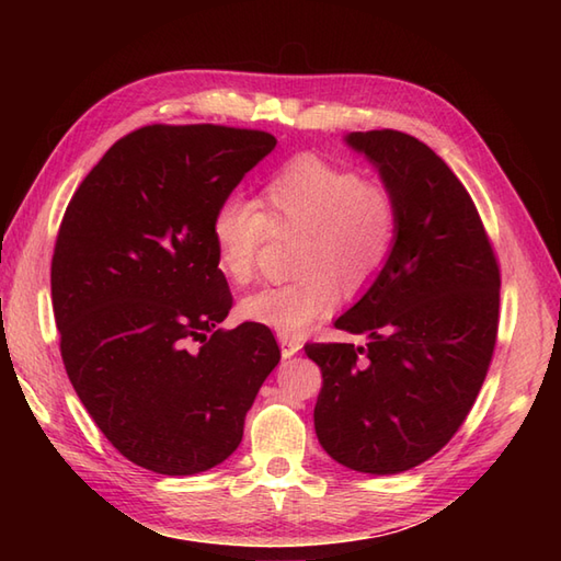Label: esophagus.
<instances>
[{
	"mask_svg": "<svg viewBox=\"0 0 561 561\" xmlns=\"http://www.w3.org/2000/svg\"><path fill=\"white\" fill-rule=\"evenodd\" d=\"M279 347H282V356H294L304 347V342L296 335H279Z\"/></svg>",
	"mask_w": 561,
	"mask_h": 561,
	"instance_id": "esophagus-1",
	"label": "esophagus"
}]
</instances>
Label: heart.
Segmentation results:
<instances>
[{"label":"heart","mask_w":561,"mask_h":561,"mask_svg":"<svg viewBox=\"0 0 561 561\" xmlns=\"http://www.w3.org/2000/svg\"><path fill=\"white\" fill-rule=\"evenodd\" d=\"M274 233H299L287 284L248 294L238 313L248 323L296 335L347 291L368 287L396 250L400 202L380 178L318 153H299L260 187L257 202L229 197L211 219L217 265L226 279L248 284L255 277L260 248Z\"/></svg>","instance_id":"1"}]
</instances>
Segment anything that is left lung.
<instances>
[{
  "mask_svg": "<svg viewBox=\"0 0 561 561\" xmlns=\"http://www.w3.org/2000/svg\"><path fill=\"white\" fill-rule=\"evenodd\" d=\"M400 202L388 265L335 328L366 347L308 342L323 371L316 434L344 468L396 474L456 436L490 371L502 272L468 190L424 141L398 129L347 137Z\"/></svg>",
  "mask_w": 561,
  "mask_h": 561,
  "instance_id": "8db88e82",
  "label": "left lung"
}]
</instances>
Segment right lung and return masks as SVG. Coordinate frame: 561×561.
<instances>
[{"instance_id":"add662e5","label":"right lung","mask_w":561,"mask_h":561,"mask_svg":"<svg viewBox=\"0 0 561 561\" xmlns=\"http://www.w3.org/2000/svg\"><path fill=\"white\" fill-rule=\"evenodd\" d=\"M274 145L262 129L147 125L69 199L50 265L59 352L91 420L139 468L195 474L229 458L279 364L270 328H217L233 296L211 238L214 211Z\"/></svg>"}]
</instances>
